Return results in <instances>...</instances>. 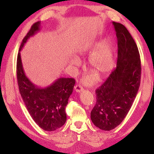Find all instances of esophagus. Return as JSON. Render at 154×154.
<instances>
[{"label": "esophagus", "mask_w": 154, "mask_h": 154, "mask_svg": "<svg viewBox=\"0 0 154 154\" xmlns=\"http://www.w3.org/2000/svg\"><path fill=\"white\" fill-rule=\"evenodd\" d=\"M75 90L76 92L80 93L81 91H82L83 90V88L82 87V86L80 85H76L75 86Z\"/></svg>", "instance_id": "34e87169"}]
</instances>
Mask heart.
Returning <instances> with one entry per match:
<instances>
[{
	"mask_svg": "<svg viewBox=\"0 0 154 154\" xmlns=\"http://www.w3.org/2000/svg\"><path fill=\"white\" fill-rule=\"evenodd\" d=\"M95 48L96 49L91 54L89 59V69L98 77H103L109 73L113 67L114 60L112 48L109 42L104 40L99 45L97 44L91 45L86 49V51H90ZM71 62L73 64H77V59H73ZM93 81L94 77H89L85 80V82L87 85H90Z\"/></svg>",
	"mask_w": 154,
	"mask_h": 154,
	"instance_id": "obj_1",
	"label": "heart"
}]
</instances>
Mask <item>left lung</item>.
Segmentation results:
<instances>
[{
    "label": "left lung",
    "mask_w": 154,
    "mask_h": 154,
    "mask_svg": "<svg viewBox=\"0 0 154 154\" xmlns=\"http://www.w3.org/2000/svg\"><path fill=\"white\" fill-rule=\"evenodd\" d=\"M118 40L116 67L96 89L97 102L91 119L99 128L109 131L122 122L134 101L141 79V61L131 34L120 23L112 22Z\"/></svg>",
    "instance_id": "obj_1"
}]
</instances>
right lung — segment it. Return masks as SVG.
<instances>
[{"instance_id":"add662e5","label":"right lung","mask_w":154,"mask_h":154,"mask_svg":"<svg viewBox=\"0 0 154 154\" xmlns=\"http://www.w3.org/2000/svg\"><path fill=\"white\" fill-rule=\"evenodd\" d=\"M40 29V22L34 23L20 47L16 63L18 85L23 101L35 122L45 131H54L66 122L65 107L73 91L75 81L73 78H60L51 85L41 88L35 85L26 76L20 51L28 39Z\"/></svg>"}]
</instances>
